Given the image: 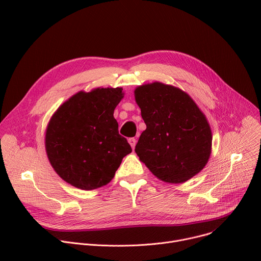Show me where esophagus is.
<instances>
[{"label":"esophagus","instance_id":"34e87169","mask_svg":"<svg viewBox=\"0 0 261 261\" xmlns=\"http://www.w3.org/2000/svg\"><path fill=\"white\" fill-rule=\"evenodd\" d=\"M128 142H129L130 146L132 147V149H134V147H135V145H136V140H135L134 138H131V139L128 140Z\"/></svg>","mask_w":261,"mask_h":261}]
</instances>
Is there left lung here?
I'll return each mask as SVG.
<instances>
[{
    "instance_id": "8db88e82",
    "label": "left lung",
    "mask_w": 261,
    "mask_h": 261,
    "mask_svg": "<svg viewBox=\"0 0 261 261\" xmlns=\"http://www.w3.org/2000/svg\"><path fill=\"white\" fill-rule=\"evenodd\" d=\"M146 130L135 146L140 160L158 179L184 183L206 165L212 152L210 123L190 96L162 82L134 91Z\"/></svg>"
}]
</instances>
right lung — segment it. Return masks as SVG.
Masks as SVG:
<instances>
[{"label":"right lung","instance_id":"right-lung-1","mask_svg":"<svg viewBox=\"0 0 261 261\" xmlns=\"http://www.w3.org/2000/svg\"><path fill=\"white\" fill-rule=\"evenodd\" d=\"M121 98V88L80 91L51 116L45 149L50 165L66 183L84 190L107 185L132 151L113 116Z\"/></svg>","mask_w":261,"mask_h":261}]
</instances>
